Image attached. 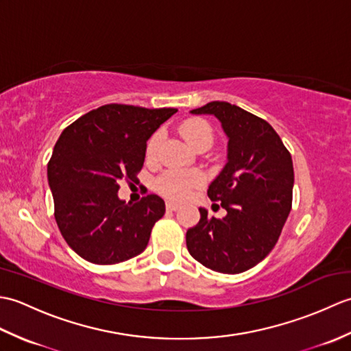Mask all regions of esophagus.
I'll return each instance as SVG.
<instances>
[{
  "instance_id": "34e87169",
  "label": "esophagus",
  "mask_w": 351,
  "mask_h": 351,
  "mask_svg": "<svg viewBox=\"0 0 351 351\" xmlns=\"http://www.w3.org/2000/svg\"><path fill=\"white\" fill-rule=\"evenodd\" d=\"M166 208L169 211H176V210H180V205L175 204V202H170V200H169V202L166 204Z\"/></svg>"
}]
</instances>
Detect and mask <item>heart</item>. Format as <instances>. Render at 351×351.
<instances>
[{
  "label": "heart",
  "instance_id": "obj_1",
  "mask_svg": "<svg viewBox=\"0 0 351 351\" xmlns=\"http://www.w3.org/2000/svg\"><path fill=\"white\" fill-rule=\"evenodd\" d=\"M181 134L184 138L187 140V143L195 147L200 143L211 145L213 141V132L211 128L205 122L193 119V121H187L181 126ZM162 136L161 132H155L147 140L146 145V156L147 160H154L158 152V147L161 145ZM205 181V175L197 169H185V170H167L156 178L155 187L164 197L170 200H181L187 199L193 189L202 185Z\"/></svg>",
  "mask_w": 351,
  "mask_h": 351
}]
</instances>
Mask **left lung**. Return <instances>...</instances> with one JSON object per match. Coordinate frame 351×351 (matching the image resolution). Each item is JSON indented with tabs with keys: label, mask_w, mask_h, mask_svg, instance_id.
<instances>
[{
	"label": "left lung",
	"mask_w": 351,
	"mask_h": 351,
	"mask_svg": "<svg viewBox=\"0 0 351 351\" xmlns=\"http://www.w3.org/2000/svg\"><path fill=\"white\" fill-rule=\"evenodd\" d=\"M214 116L228 137L226 164L208 197L221 202L223 219L208 217L187 230L190 255L210 270L237 274L259 264L278 243L293 202V160L271 125L225 101L190 111Z\"/></svg>",
	"instance_id": "8db88e82"
}]
</instances>
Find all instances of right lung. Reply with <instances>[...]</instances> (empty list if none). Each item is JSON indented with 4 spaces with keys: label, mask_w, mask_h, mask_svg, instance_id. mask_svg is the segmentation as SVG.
<instances>
[{
    "label": "right lung",
    "mask_w": 351,
    "mask_h": 351,
    "mask_svg": "<svg viewBox=\"0 0 351 351\" xmlns=\"http://www.w3.org/2000/svg\"><path fill=\"white\" fill-rule=\"evenodd\" d=\"M176 111L108 104L58 137L48 162L56 221L69 247L88 263H123L146 249L166 205L156 195L126 204L117 195L119 182L136 178L146 141Z\"/></svg>",
    "instance_id": "right-lung-1"
}]
</instances>
